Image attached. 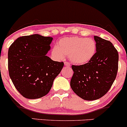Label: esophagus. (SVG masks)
<instances>
[{
	"instance_id": "obj_1",
	"label": "esophagus",
	"mask_w": 127,
	"mask_h": 127,
	"mask_svg": "<svg viewBox=\"0 0 127 127\" xmlns=\"http://www.w3.org/2000/svg\"><path fill=\"white\" fill-rule=\"evenodd\" d=\"M64 65H65V66H67V67H70V64H69V63H68V62H65L64 63Z\"/></svg>"
}]
</instances>
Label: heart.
Masks as SVG:
<instances>
[{
    "label": "heart",
    "instance_id": "b5f03b06",
    "mask_svg": "<svg viewBox=\"0 0 127 127\" xmlns=\"http://www.w3.org/2000/svg\"><path fill=\"white\" fill-rule=\"evenodd\" d=\"M53 51L60 59L68 56V60L76 65L88 63L95 56L97 45L91 38L73 36L62 38L57 42Z\"/></svg>",
    "mask_w": 127,
    "mask_h": 127
}]
</instances>
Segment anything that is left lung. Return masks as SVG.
Returning a JSON list of instances; mask_svg holds the SVG:
<instances>
[{"label":"left lung","mask_w":127,"mask_h":127,"mask_svg":"<svg viewBox=\"0 0 127 127\" xmlns=\"http://www.w3.org/2000/svg\"><path fill=\"white\" fill-rule=\"evenodd\" d=\"M97 51L94 57L84 65H72L74 73L70 81L72 90L85 100H95L111 88L118 69L119 55L109 40L94 36Z\"/></svg>","instance_id":"obj_1"}]
</instances>
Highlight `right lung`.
I'll return each instance as SVG.
<instances>
[{
    "instance_id": "obj_1",
    "label": "right lung",
    "mask_w": 127,
    "mask_h": 127,
    "mask_svg": "<svg viewBox=\"0 0 127 127\" xmlns=\"http://www.w3.org/2000/svg\"><path fill=\"white\" fill-rule=\"evenodd\" d=\"M53 38L37 34L18 37L8 50L9 75L25 98H41L48 94L64 66L48 57Z\"/></svg>"
}]
</instances>
